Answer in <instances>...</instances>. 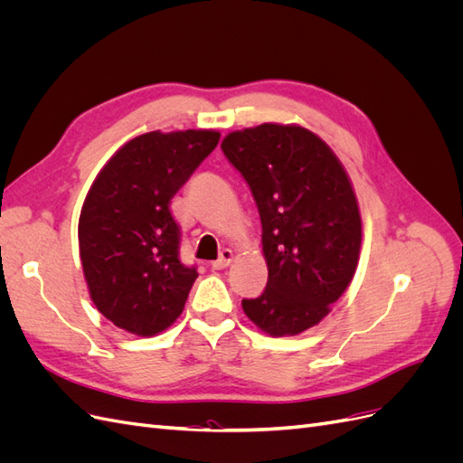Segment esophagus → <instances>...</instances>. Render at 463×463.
<instances>
[{
  "label": "esophagus",
  "mask_w": 463,
  "mask_h": 463,
  "mask_svg": "<svg viewBox=\"0 0 463 463\" xmlns=\"http://www.w3.org/2000/svg\"><path fill=\"white\" fill-rule=\"evenodd\" d=\"M232 260H233V250H230V249H223L222 253H220V257L213 262V269H214V270H223V269H228V266L232 264Z\"/></svg>",
  "instance_id": "esophagus-1"
}]
</instances>
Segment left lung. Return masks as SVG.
Returning <instances> with one entry per match:
<instances>
[{
    "mask_svg": "<svg viewBox=\"0 0 463 463\" xmlns=\"http://www.w3.org/2000/svg\"><path fill=\"white\" fill-rule=\"evenodd\" d=\"M243 175L262 223L269 282L245 315L270 335H296L330 313L352 282L361 216L342 162L299 125L262 123L222 141Z\"/></svg>",
    "mask_w": 463,
    "mask_h": 463,
    "instance_id": "8db88e82",
    "label": "left lung"
}]
</instances>
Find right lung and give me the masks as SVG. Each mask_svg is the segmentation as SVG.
Segmentation results:
<instances>
[{
	"mask_svg": "<svg viewBox=\"0 0 463 463\" xmlns=\"http://www.w3.org/2000/svg\"><path fill=\"white\" fill-rule=\"evenodd\" d=\"M218 131H152L125 143L96 175L79 218L90 299L118 328L154 335L181 315L199 272L179 260L170 203L216 148Z\"/></svg>",
	"mask_w": 463,
	"mask_h": 463,
	"instance_id": "add662e5",
	"label": "right lung"
}]
</instances>
